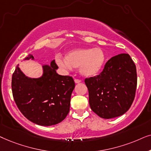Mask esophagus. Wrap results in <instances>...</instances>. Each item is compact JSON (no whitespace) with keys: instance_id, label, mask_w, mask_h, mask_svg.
Segmentation results:
<instances>
[{"instance_id":"esophagus-1","label":"esophagus","mask_w":151,"mask_h":151,"mask_svg":"<svg viewBox=\"0 0 151 151\" xmlns=\"http://www.w3.org/2000/svg\"><path fill=\"white\" fill-rule=\"evenodd\" d=\"M81 81L80 79H74V82H75L76 83H80V82H81Z\"/></svg>"}]
</instances>
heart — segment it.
<instances>
[{
    "mask_svg": "<svg viewBox=\"0 0 151 151\" xmlns=\"http://www.w3.org/2000/svg\"><path fill=\"white\" fill-rule=\"evenodd\" d=\"M106 57L100 48L74 50L65 55V59L61 56L56 57V62L65 70L79 68V71L86 77H94L101 71L106 63Z\"/></svg>",
    "mask_w": 151,
    "mask_h": 151,
    "instance_id": "heart-1",
    "label": "heart"
}]
</instances>
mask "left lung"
Returning <instances> with one entry per match:
<instances>
[{"label": "left lung", "mask_w": 151, "mask_h": 151, "mask_svg": "<svg viewBox=\"0 0 151 151\" xmlns=\"http://www.w3.org/2000/svg\"><path fill=\"white\" fill-rule=\"evenodd\" d=\"M137 83L136 66L130 55L112 57L99 75L85 79L92 110L104 119L124 114L134 101Z\"/></svg>", "instance_id": "left-lung-1"}]
</instances>
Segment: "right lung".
Here are the masks:
<instances>
[{"mask_svg": "<svg viewBox=\"0 0 151 151\" xmlns=\"http://www.w3.org/2000/svg\"><path fill=\"white\" fill-rule=\"evenodd\" d=\"M34 59L33 56L25 58ZM43 74L39 79L28 78L16 68L12 79V90L18 108L28 120L40 126L60 123L70 111V97L75 83L70 76L57 73L58 65L52 61L43 65Z\"/></svg>", "mask_w": 151, "mask_h": 151, "instance_id": "1", "label": "right lung"}]
</instances>
